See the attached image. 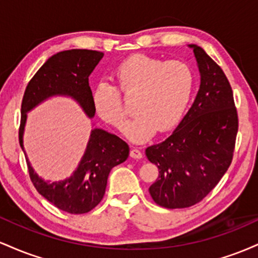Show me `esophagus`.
<instances>
[{
    "instance_id": "esophagus-1",
    "label": "esophagus",
    "mask_w": 258,
    "mask_h": 258,
    "mask_svg": "<svg viewBox=\"0 0 258 258\" xmlns=\"http://www.w3.org/2000/svg\"><path fill=\"white\" fill-rule=\"evenodd\" d=\"M130 155H131V158L133 159H142L143 158V154L137 148H132L131 152H130Z\"/></svg>"
}]
</instances>
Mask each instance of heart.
Returning <instances> with one entry per match:
<instances>
[{
  "label": "heart",
  "mask_w": 258,
  "mask_h": 258,
  "mask_svg": "<svg viewBox=\"0 0 258 258\" xmlns=\"http://www.w3.org/2000/svg\"><path fill=\"white\" fill-rule=\"evenodd\" d=\"M116 86L99 82L92 91V106L104 122L120 128L126 119L122 99L136 96L137 116L128 121L122 132L130 141L144 143L160 130H172L182 119L194 88L190 67L182 60H168L137 53L117 65L114 72Z\"/></svg>",
  "instance_id": "1"
}]
</instances>
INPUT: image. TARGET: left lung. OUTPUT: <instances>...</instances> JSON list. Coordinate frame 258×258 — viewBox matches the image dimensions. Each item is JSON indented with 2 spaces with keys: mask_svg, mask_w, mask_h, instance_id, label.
I'll return each instance as SVG.
<instances>
[{
  "mask_svg": "<svg viewBox=\"0 0 258 258\" xmlns=\"http://www.w3.org/2000/svg\"><path fill=\"white\" fill-rule=\"evenodd\" d=\"M188 47L200 73L199 91L172 135L146 149L159 168L149 193L166 209L193 206L217 185L232 162L238 133L232 87L223 70L201 47Z\"/></svg>",
  "mask_w": 258,
  "mask_h": 258,
  "instance_id": "8db88e82",
  "label": "left lung"
}]
</instances>
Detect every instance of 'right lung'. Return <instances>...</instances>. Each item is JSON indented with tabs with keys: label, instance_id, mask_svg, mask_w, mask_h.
<instances>
[{
	"label": "right lung",
	"instance_id": "obj_1",
	"mask_svg": "<svg viewBox=\"0 0 258 258\" xmlns=\"http://www.w3.org/2000/svg\"><path fill=\"white\" fill-rule=\"evenodd\" d=\"M104 53L90 49H69L52 55L30 80L23 97L19 143L25 154L29 174L36 190L59 210L69 214H86L94 209L105 194L111 168L128 158L125 141L102 128L91 131L87 147L72 176L61 180H44L35 172L24 149V130L28 112L52 97L75 100L88 119L96 114L92 106L88 78Z\"/></svg>",
	"mask_w": 258,
	"mask_h": 258
}]
</instances>
